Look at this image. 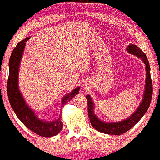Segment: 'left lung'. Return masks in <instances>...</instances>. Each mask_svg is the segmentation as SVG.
<instances>
[{"label":"left lung","mask_w":160,"mask_h":160,"mask_svg":"<svg viewBox=\"0 0 160 160\" xmlns=\"http://www.w3.org/2000/svg\"><path fill=\"white\" fill-rule=\"evenodd\" d=\"M127 52L130 54L135 55L142 60L145 64L146 70V80L145 88L143 92V97L140 105L133 114L126 119L118 122H105L102 121L94 113V103L89 94L86 95L88 101V114L91 125L101 133L110 134V135H120L126 133L135 126L142 118L147 112L148 108H149L152 97V82L150 74V66L145 53L136 45L130 44L126 48Z\"/></svg>","instance_id":"8db88e82"}]
</instances>
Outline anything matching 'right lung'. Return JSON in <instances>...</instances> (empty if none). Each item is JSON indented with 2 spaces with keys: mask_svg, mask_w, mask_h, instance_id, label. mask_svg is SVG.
<instances>
[{
  "mask_svg": "<svg viewBox=\"0 0 160 160\" xmlns=\"http://www.w3.org/2000/svg\"><path fill=\"white\" fill-rule=\"evenodd\" d=\"M29 37L25 38L17 44L9 59V74L7 84L9 102L18 118L29 130L43 137H51L56 136L62 130L63 122L61 120V115H59L57 119L52 121L41 120L38 116H37L35 112L26 102L18 88V72L20 63L26 46V42L29 40ZM79 90L80 87H78L70 93L66 94L62 99L61 108L64 107V105H66L67 102L70 101L73 97L78 94Z\"/></svg>",
  "mask_w": 160,
  "mask_h": 160,
  "instance_id": "obj_1",
  "label": "right lung"
}]
</instances>
